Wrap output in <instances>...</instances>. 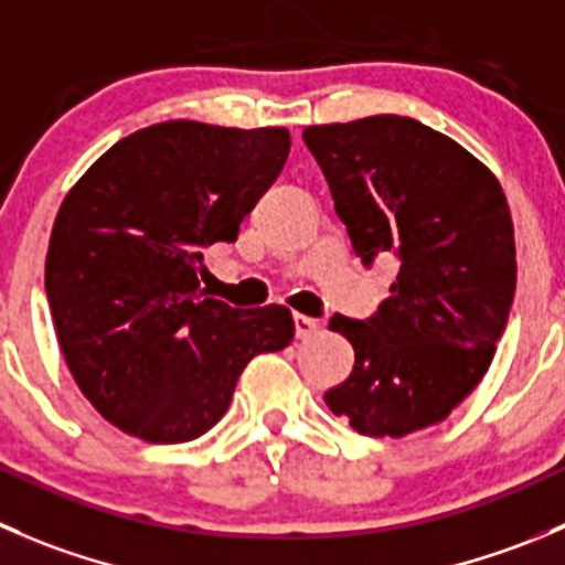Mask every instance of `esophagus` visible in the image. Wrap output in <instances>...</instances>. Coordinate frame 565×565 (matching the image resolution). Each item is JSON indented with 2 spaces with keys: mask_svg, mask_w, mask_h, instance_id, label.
<instances>
[{
  "mask_svg": "<svg viewBox=\"0 0 565 565\" xmlns=\"http://www.w3.org/2000/svg\"><path fill=\"white\" fill-rule=\"evenodd\" d=\"M292 320H295V337H298V339L315 337V333L320 331V326H322L317 317H309V315H295Z\"/></svg>",
  "mask_w": 565,
  "mask_h": 565,
  "instance_id": "34e87169",
  "label": "esophagus"
}]
</instances>
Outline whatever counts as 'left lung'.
<instances>
[{
	"mask_svg": "<svg viewBox=\"0 0 565 565\" xmlns=\"http://www.w3.org/2000/svg\"><path fill=\"white\" fill-rule=\"evenodd\" d=\"M303 143L364 267L397 259L375 315L328 322L355 350L328 408L364 436L436 425L478 386L508 326L516 245L505 193L463 146L414 118L309 126Z\"/></svg>",
	"mask_w": 565,
	"mask_h": 565,
	"instance_id": "left-lung-1",
	"label": "left lung"
}]
</instances>
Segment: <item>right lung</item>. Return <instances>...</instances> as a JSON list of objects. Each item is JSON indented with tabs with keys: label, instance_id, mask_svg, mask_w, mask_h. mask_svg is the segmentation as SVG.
<instances>
[{
	"label": "right lung",
	"instance_id": "1",
	"mask_svg": "<svg viewBox=\"0 0 565 565\" xmlns=\"http://www.w3.org/2000/svg\"><path fill=\"white\" fill-rule=\"evenodd\" d=\"M289 131L166 120L124 137L65 195L46 298L76 386L115 428L199 439L256 353L284 350V306L234 309L201 289L204 248L234 243L276 182Z\"/></svg>",
	"mask_w": 565,
	"mask_h": 565
}]
</instances>
